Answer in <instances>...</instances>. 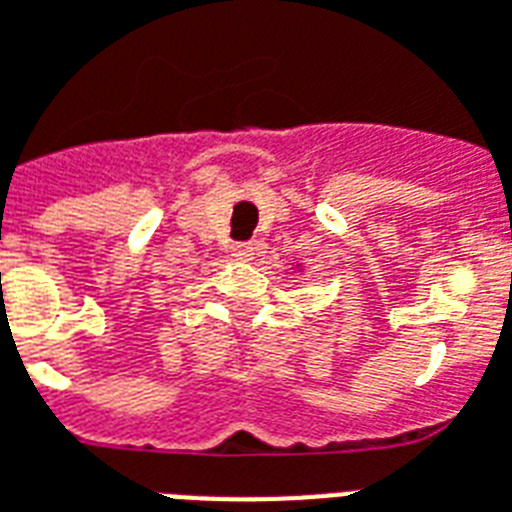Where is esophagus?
<instances>
[{"label": "esophagus", "instance_id": "34e87169", "mask_svg": "<svg viewBox=\"0 0 512 512\" xmlns=\"http://www.w3.org/2000/svg\"><path fill=\"white\" fill-rule=\"evenodd\" d=\"M232 256H235V259H251L253 243H235L232 245Z\"/></svg>", "mask_w": 512, "mask_h": 512}]
</instances>
